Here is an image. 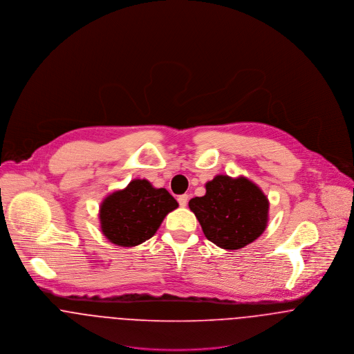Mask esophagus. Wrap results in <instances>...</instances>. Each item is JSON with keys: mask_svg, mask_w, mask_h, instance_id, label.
Listing matches in <instances>:
<instances>
[{"mask_svg": "<svg viewBox=\"0 0 354 354\" xmlns=\"http://www.w3.org/2000/svg\"><path fill=\"white\" fill-rule=\"evenodd\" d=\"M178 202H179V205L182 207H185L187 205V202H189V196L187 194H182V196H178Z\"/></svg>", "mask_w": 354, "mask_h": 354, "instance_id": "esophagus-1", "label": "esophagus"}]
</instances>
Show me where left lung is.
Listing matches in <instances>:
<instances>
[{
    "instance_id": "left-lung-1",
    "label": "left lung",
    "mask_w": 354,
    "mask_h": 354,
    "mask_svg": "<svg viewBox=\"0 0 354 354\" xmlns=\"http://www.w3.org/2000/svg\"><path fill=\"white\" fill-rule=\"evenodd\" d=\"M207 240L225 250H239L263 234L269 201L247 178L217 175L206 183V194L190 199Z\"/></svg>"
}]
</instances>
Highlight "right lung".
<instances>
[{
	"mask_svg": "<svg viewBox=\"0 0 354 354\" xmlns=\"http://www.w3.org/2000/svg\"><path fill=\"white\" fill-rule=\"evenodd\" d=\"M178 206L165 189H155L145 179H134L103 201L100 228L114 244L138 245L155 235L164 217Z\"/></svg>",
	"mask_w": 354,
	"mask_h": 354,
	"instance_id": "right-lung-1",
	"label": "right lung"
}]
</instances>
